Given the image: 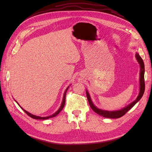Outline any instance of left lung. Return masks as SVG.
Instances as JSON below:
<instances>
[{
    "instance_id": "8db88e82",
    "label": "left lung",
    "mask_w": 152,
    "mask_h": 152,
    "mask_svg": "<svg viewBox=\"0 0 152 152\" xmlns=\"http://www.w3.org/2000/svg\"><path fill=\"white\" fill-rule=\"evenodd\" d=\"M136 60L140 64V93L136 99L132 102L129 104H128L127 107H124L119 110H116V111H108V110H104L99 109L97 108L96 106L94 104L93 101L91 99V96L89 95V92L86 90V96L87 99H88L89 104L90 105L91 108L92 110H93L94 112L98 113L99 115L102 116L105 118H118L122 117L129 110L131 109L134 106L139 102L140 99L142 98V95L144 94L145 92V79H144V75H145V65L144 62L142 61V58L140 56V54L136 53V56H135Z\"/></svg>"
}]
</instances>
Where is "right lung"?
Here are the masks:
<instances>
[{
	"instance_id": "1",
	"label": "right lung",
	"mask_w": 152,
	"mask_h": 152,
	"mask_svg": "<svg viewBox=\"0 0 152 152\" xmlns=\"http://www.w3.org/2000/svg\"><path fill=\"white\" fill-rule=\"evenodd\" d=\"M69 87L70 86H68L67 88L66 89V90H65V93H64V94H63V101H62V103H61V106H60V107L59 108V109L57 110V111L55 112L54 113H53V115H50V116H48V117H39V116H37V115H33V114H31V113H29L28 112H27V111H26L25 110H24L23 108L22 107H21V106L18 104V103L16 102V101L15 100V102L18 103V104L20 106V107H21V108L23 110V111L28 115L29 116V117H31V118H34V119H38V120H45V119H48V118H52V117H54L55 116H56L60 112L61 110H63V107H64V106H65V96H66V92H67V90H68V89L69 88Z\"/></svg>"
}]
</instances>
